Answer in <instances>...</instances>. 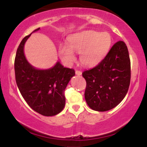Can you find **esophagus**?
<instances>
[{
  "label": "esophagus",
  "instance_id": "esophagus-1",
  "mask_svg": "<svg viewBox=\"0 0 147 147\" xmlns=\"http://www.w3.org/2000/svg\"><path fill=\"white\" fill-rule=\"evenodd\" d=\"M75 73H76V75H79V76H80V75H82V72H81V71H80V70H76V71H75Z\"/></svg>",
  "mask_w": 147,
  "mask_h": 147
}]
</instances>
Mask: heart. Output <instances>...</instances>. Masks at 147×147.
<instances>
[{
    "label": "heart",
    "instance_id": "b5f03b06",
    "mask_svg": "<svg viewBox=\"0 0 147 147\" xmlns=\"http://www.w3.org/2000/svg\"><path fill=\"white\" fill-rule=\"evenodd\" d=\"M68 44L61 43L58 53L66 63L71 64L76 60L74 51L80 54V62L83 66L91 67L98 64L108 53L111 45V37L107 32L93 30L84 31L72 35Z\"/></svg>",
    "mask_w": 147,
    "mask_h": 147
}]
</instances>
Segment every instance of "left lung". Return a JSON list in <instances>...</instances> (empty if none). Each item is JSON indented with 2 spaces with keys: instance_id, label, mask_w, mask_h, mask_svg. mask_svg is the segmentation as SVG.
I'll list each match as a JSON object with an SVG mask.
<instances>
[{
  "instance_id": "obj_1",
  "label": "left lung",
  "mask_w": 147,
  "mask_h": 147,
  "mask_svg": "<svg viewBox=\"0 0 147 147\" xmlns=\"http://www.w3.org/2000/svg\"><path fill=\"white\" fill-rule=\"evenodd\" d=\"M130 75L128 48L123 41H118L96 66L83 72L87 105L98 111L117 106L128 92Z\"/></svg>"
}]
</instances>
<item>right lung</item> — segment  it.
<instances>
[{"label": "right lung", "instance_id": "1", "mask_svg": "<svg viewBox=\"0 0 147 147\" xmlns=\"http://www.w3.org/2000/svg\"><path fill=\"white\" fill-rule=\"evenodd\" d=\"M30 36L23 39L17 50L15 72L17 87L31 109L43 116H55L65 105L64 91L70 79L75 75V70L64 67L60 62L46 70L31 66L23 51L25 43Z\"/></svg>", "mask_w": 147, "mask_h": 147}]
</instances>
